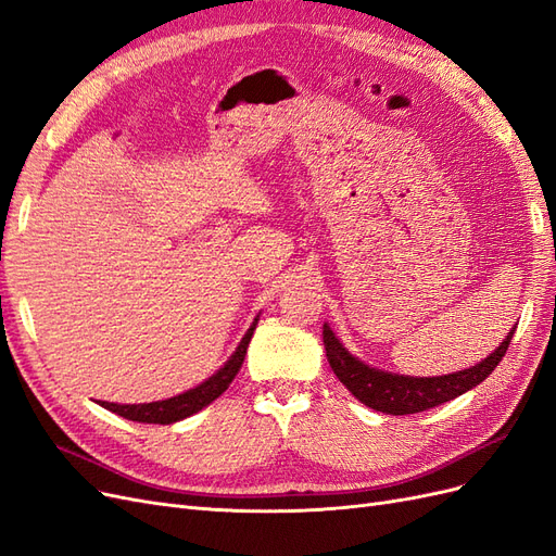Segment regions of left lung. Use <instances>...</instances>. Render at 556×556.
Listing matches in <instances>:
<instances>
[{
    "instance_id": "left-lung-1",
    "label": "left lung",
    "mask_w": 556,
    "mask_h": 556,
    "mask_svg": "<svg viewBox=\"0 0 556 556\" xmlns=\"http://www.w3.org/2000/svg\"><path fill=\"white\" fill-rule=\"evenodd\" d=\"M513 333L515 327L508 331L506 339H503V343L492 352V355H486L480 364L464 368V371L431 378L399 376L364 364L355 355H350L348 348L339 341V336L331 331L327 323L323 329V339L331 371L364 403V406L387 415H410L441 406V403L466 394L468 390L478 387L484 378H490L503 355H506Z\"/></svg>"
}]
</instances>
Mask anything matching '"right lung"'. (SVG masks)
Instances as JSON below:
<instances>
[{"mask_svg":"<svg viewBox=\"0 0 556 556\" xmlns=\"http://www.w3.org/2000/svg\"><path fill=\"white\" fill-rule=\"evenodd\" d=\"M257 319H260V315L255 317V323L250 325V329L245 331L239 348L233 350V355L225 362V366L217 368V371L211 378H206L201 384L192 387V390L176 394L172 399H164V401H153V403H109V401H102L99 406L115 413V415H121L125 419H131V422H143V425H174V422H180V419H185V417L199 413L201 408H206L208 403H213L217 396H220L231 384V380L237 378V374L241 371V364L245 359V352H248V343L252 339V333H255Z\"/></svg>","mask_w":556,"mask_h":556,"instance_id":"right-lung-1","label":"right lung"}]
</instances>
